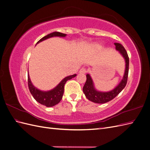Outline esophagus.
I'll list each match as a JSON object with an SVG mask.
<instances>
[{
  "mask_svg": "<svg viewBox=\"0 0 150 150\" xmlns=\"http://www.w3.org/2000/svg\"><path fill=\"white\" fill-rule=\"evenodd\" d=\"M86 68H84V67H83V68H81V69H80V71H79V73L80 74H85L86 72Z\"/></svg>",
  "mask_w": 150,
  "mask_h": 150,
  "instance_id": "esophagus-1",
  "label": "esophagus"
}]
</instances>
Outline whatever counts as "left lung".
Segmentation results:
<instances>
[{"mask_svg": "<svg viewBox=\"0 0 150 150\" xmlns=\"http://www.w3.org/2000/svg\"><path fill=\"white\" fill-rule=\"evenodd\" d=\"M115 45L116 46V49L120 52L125 59L126 67L124 76L120 84L114 89L108 92H101L95 89L93 81L90 75L88 74H86V81L83 88V92L86 98L95 103L103 104L110 101L121 93L126 85L129 71V57L127 52L122 44L120 43H115Z\"/></svg>", "mask_w": 150, "mask_h": 150, "instance_id": "obj_1", "label": "left lung"}]
</instances>
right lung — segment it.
Returning a JSON list of instances; mask_svg holds the SVG:
<instances>
[{"label": "right lung", "instance_id": "add662e5", "mask_svg": "<svg viewBox=\"0 0 150 150\" xmlns=\"http://www.w3.org/2000/svg\"><path fill=\"white\" fill-rule=\"evenodd\" d=\"M66 34L59 33V32H54L52 33L47 34V35L44 36V38L40 39L37 44L39 42L43 41V40L49 39L52 37H65ZM76 76V74H73L71 76H69L66 77L65 78L63 79L60 83L59 84L56 88H54L53 89L48 91H42L36 88L34 85L32 84L29 75L28 74V86L29 89L31 94L33 95L34 98L40 104L42 105L46 106V107H52L56 105L61 101L62 98L63 94H64V84L68 80H70L72 78H74Z\"/></svg>", "mask_w": 150, "mask_h": 150}]
</instances>
